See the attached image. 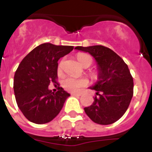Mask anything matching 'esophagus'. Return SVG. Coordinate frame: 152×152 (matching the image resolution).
Wrapping results in <instances>:
<instances>
[{
	"label": "esophagus",
	"mask_w": 152,
	"mask_h": 152,
	"mask_svg": "<svg viewBox=\"0 0 152 152\" xmlns=\"http://www.w3.org/2000/svg\"><path fill=\"white\" fill-rule=\"evenodd\" d=\"M72 95H73V96H80V94H78V93H72Z\"/></svg>",
	"instance_id": "1"
}]
</instances>
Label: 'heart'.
<instances>
[{"label":"heart","mask_w":152,"mask_h":152,"mask_svg":"<svg viewBox=\"0 0 152 152\" xmlns=\"http://www.w3.org/2000/svg\"><path fill=\"white\" fill-rule=\"evenodd\" d=\"M77 60L80 62V64L83 66L85 64H88L89 66L92 64V58L90 55L86 53H79L77 55ZM93 77L96 76V74L92 73ZM88 84V81L84 79H76L72 76H67L62 81V85L66 90L72 91V92H76L79 89L82 87H84Z\"/></svg>","instance_id":"b5f03b06"}]
</instances>
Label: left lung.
Segmentation results:
<instances>
[{
	"mask_svg": "<svg viewBox=\"0 0 152 152\" xmlns=\"http://www.w3.org/2000/svg\"><path fill=\"white\" fill-rule=\"evenodd\" d=\"M88 53L97 63L98 80L91 87L96 91L93 103L84 108L86 114L99 125H110L126 112L133 95V79L121 57L103 46H76Z\"/></svg>",
	"mask_w": 152,
	"mask_h": 152,
	"instance_id": "8db88e82",
	"label": "left lung"
}]
</instances>
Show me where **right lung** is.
Segmentation results:
<instances>
[{"label":"right lung","instance_id":"right-lung-1","mask_svg":"<svg viewBox=\"0 0 152 152\" xmlns=\"http://www.w3.org/2000/svg\"><path fill=\"white\" fill-rule=\"evenodd\" d=\"M73 48L46 42L35 47L20 62L14 76L13 89L18 107L30 121H51L70 96L62 88L54 93L48 86L50 82L57 83L58 60Z\"/></svg>","mask_w":152,"mask_h":152}]
</instances>
